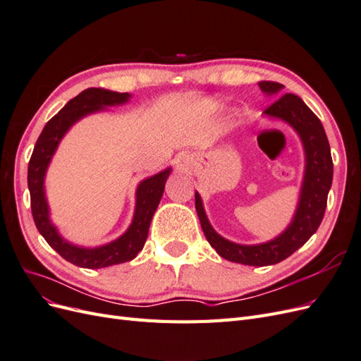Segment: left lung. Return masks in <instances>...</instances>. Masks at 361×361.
Listing matches in <instances>:
<instances>
[{
  "instance_id": "left-lung-1",
  "label": "left lung",
  "mask_w": 361,
  "mask_h": 361,
  "mask_svg": "<svg viewBox=\"0 0 361 361\" xmlns=\"http://www.w3.org/2000/svg\"><path fill=\"white\" fill-rule=\"evenodd\" d=\"M259 89L265 94L272 96L280 93L285 85L272 81H260ZM264 116L288 123L298 134L304 149L305 167L300 200L292 221L285 231L271 241L255 245L228 241L218 235L211 226L200 194L195 191V211H197L207 243L221 257L251 267L279 264L309 241L322 221L326 197H329L333 182V159L329 138H326L321 120L304 104L301 97L292 93L283 94L267 108Z\"/></svg>"
}]
</instances>
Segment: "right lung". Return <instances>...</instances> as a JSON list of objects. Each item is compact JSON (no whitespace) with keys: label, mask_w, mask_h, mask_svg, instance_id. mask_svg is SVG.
Instances as JSON below:
<instances>
[{"label":"right lung","mask_w":361,"mask_h":361,"mask_svg":"<svg viewBox=\"0 0 361 361\" xmlns=\"http://www.w3.org/2000/svg\"><path fill=\"white\" fill-rule=\"evenodd\" d=\"M130 99L129 93H118L105 89H87L75 96L43 128L28 162V190L31 212L40 235L45 241L71 264L97 269L133 260L145 247L152 216L164 194V187L171 173V167L141 180L135 191V211L128 231L114 241L85 248L64 239L49 216V204L45 192V176L61 138L82 117L106 110L105 106L123 105Z\"/></svg>","instance_id":"1"}]
</instances>
